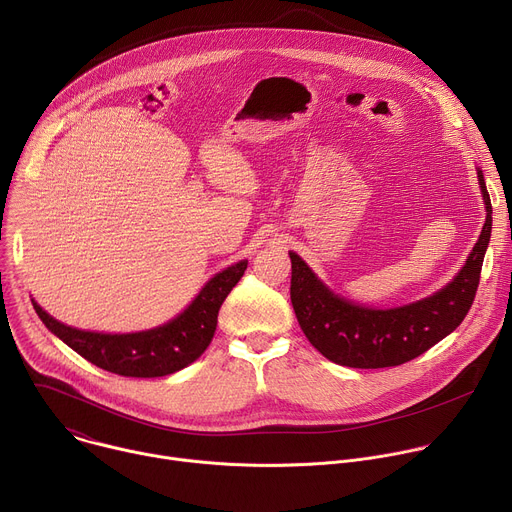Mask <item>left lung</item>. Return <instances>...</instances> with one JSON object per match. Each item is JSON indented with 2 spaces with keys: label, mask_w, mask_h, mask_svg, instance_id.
Segmentation results:
<instances>
[{
  "label": "left lung",
  "mask_w": 512,
  "mask_h": 512,
  "mask_svg": "<svg viewBox=\"0 0 512 512\" xmlns=\"http://www.w3.org/2000/svg\"><path fill=\"white\" fill-rule=\"evenodd\" d=\"M486 223L460 273L433 296L401 308L358 306L330 291L300 255L291 259V306L298 322L328 360L352 369L397 367L454 332L474 304L484 253L492 231V204L478 168Z\"/></svg>",
  "instance_id": "1"
}]
</instances>
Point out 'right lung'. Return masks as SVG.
<instances>
[{
  "instance_id": "obj_1",
  "label": "right lung",
  "mask_w": 512,
  "mask_h": 512,
  "mask_svg": "<svg viewBox=\"0 0 512 512\" xmlns=\"http://www.w3.org/2000/svg\"><path fill=\"white\" fill-rule=\"evenodd\" d=\"M245 269L247 261H239L216 273L200 289L194 302L172 322L133 334H101L70 328L46 314L36 302L32 304L52 334L99 369L137 379L166 377L188 367L208 348L216 330L218 310Z\"/></svg>"
}]
</instances>
